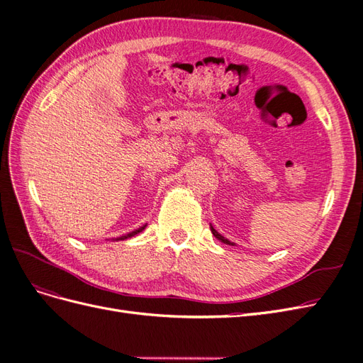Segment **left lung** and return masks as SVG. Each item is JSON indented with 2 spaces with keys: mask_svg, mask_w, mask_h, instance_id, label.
<instances>
[{
  "mask_svg": "<svg viewBox=\"0 0 363 363\" xmlns=\"http://www.w3.org/2000/svg\"><path fill=\"white\" fill-rule=\"evenodd\" d=\"M211 232H212V235H213V236H215V238H216L218 240H221V242H224V244H227V245H235L233 242H230V240H228V239H225L224 236H221V235H219V233L216 232V230L213 228V225H212V224H211Z\"/></svg>",
  "mask_w": 363,
  "mask_h": 363,
  "instance_id": "1",
  "label": "left lung"
}]
</instances>
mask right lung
I'll return each mask as SVG.
<instances>
[{
  "label": "right lung",
  "mask_w": 363,
  "mask_h": 363,
  "mask_svg": "<svg viewBox=\"0 0 363 363\" xmlns=\"http://www.w3.org/2000/svg\"><path fill=\"white\" fill-rule=\"evenodd\" d=\"M145 228V225H142V227H139L138 230H135V232H130L128 235H124V236H121V238H116V240H124V239H128V238H131V236H135V235H138V233H140L142 230Z\"/></svg>",
  "instance_id": "right-lung-1"
}]
</instances>
